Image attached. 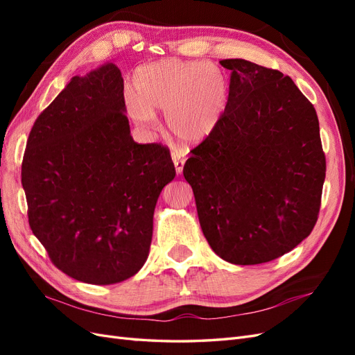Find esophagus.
Instances as JSON below:
<instances>
[{
  "instance_id": "1",
  "label": "esophagus",
  "mask_w": 355,
  "mask_h": 355,
  "mask_svg": "<svg viewBox=\"0 0 355 355\" xmlns=\"http://www.w3.org/2000/svg\"><path fill=\"white\" fill-rule=\"evenodd\" d=\"M171 159H173V163H175L176 173H182V171H184L185 161H187L185 154H182L179 151H173V153H171Z\"/></svg>"
}]
</instances>
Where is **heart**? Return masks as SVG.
<instances>
[{
	"label": "heart",
	"instance_id": "b5f03b06",
	"mask_svg": "<svg viewBox=\"0 0 355 355\" xmlns=\"http://www.w3.org/2000/svg\"><path fill=\"white\" fill-rule=\"evenodd\" d=\"M133 89L125 98L133 120L149 125L155 111H164L168 130L187 144L202 142L216 130L230 99L227 73L204 60L149 63L136 72Z\"/></svg>",
	"mask_w": 355,
	"mask_h": 355
}]
</instances>
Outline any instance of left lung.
<instances>
[{"instance_id": "obj_1", "label": "left lung", "mask_w": 355, "mask_h": 355, "mask_svg": "<svg viewBox=\"0 0 355 355\" xmlns=\"http://www.w3.org/2000/svg\"><path fill=\"white\" fill-rule=\"evenodd\" d=\"M230 99L219 125L191 151L204 237L235 265L293 250L314 230L326 178L318 116L293 80L244 59H225Z\"/></svg>"}]
</instances>
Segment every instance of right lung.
I'll return each mask as SVG.
<instances>
[{
  "instance_id": "1",
  "label": "right lung",
  "mask_w": 355,
  "mask_h": 355,
  "mask_svg": "<svg viewBox=\"0 0 355 355\" xmlns=\"http://www.w3.org/2000/svg\"><path fill=\"white\" fill-rule=\"evenodd\" d=\"M176 170L167 146L136 144L114 63L73 77L29 133L22 187L29 227L58 270L89 284L133 277Z\"/></svg>"
}]
</instances>
